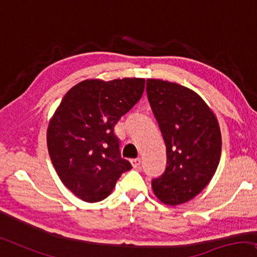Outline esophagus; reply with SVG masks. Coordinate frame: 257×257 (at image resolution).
Returning a JSON list of instances; mask_svg holds the SVG:
<instances>
[{"label":"esophagus","instance_id":"esophagus-1","mask_svg":"<svg viewBox=\"0 0 257 257\" xmlns=\"http://www.w3.org/2000/svg\"><path fill=\"white\" fill-rule=\"evenodd\" d=\"M130 163H132L134 169H139L141 166V160H140V158H135V160L130 161Z\"/></svg>","mask_w":257,"mask_h":257}]
</instances>
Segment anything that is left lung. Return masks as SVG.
<instances>
[{
	"instance_id": "1",
	"label": "left lung",
	"mask_w": 257,
	"mask_h": 257,
	"mask_svg": "<svg viewBox=\"0 0 257 257\" xmlns=\"http://www.w3.org/2000/svg\"><path fill=\"white\" fill-rule=\"evenodd\" d=\"M147 94L166 147V168L153 179L156 197L179 205L211 182L221 156V133L215 115L192 89L148 79Z\"/></svg>"
}]
</instances>
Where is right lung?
Masks as SVG:
<instances>
[{
	"label": "right lung",
	"mask_w": 257,
	"mask_h": 257,
	"mask_svg": "<svg viewBox=\"0 0 257 257\" xmlns=\"http://www.w3.org/2000/svg\"><path fill=\"white\" fill-rule=\"evenodd\" d=\"M146 80H84L68 91L50 120L48 149L65 186L81 200L111 193L132 164L121 157L114 127L142 97Z\"/></svg>",
	"instance_id": "1"
}]
</instances>
